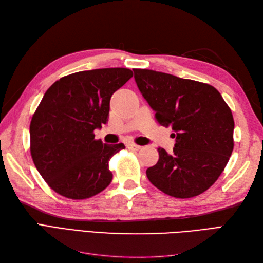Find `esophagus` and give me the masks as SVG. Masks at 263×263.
Listing matches in <instances>:
<instances>
[{
  "instance_id": "obj_1",
  "label": "esophagus",
  "mask_w": 263,
  "mask_h": 263,
  "mask_svg": "<svg viewBox=\"0 0 263 263\" xmlns=\"http://www.w3.org/2000/svg\"><path fill=\"white\" fill-rule=\"evenodd\" d=\"M127 148L133 150V151H138V150L141 149V147L138 146V145H136V144H128V145H127Z\"/></svg>"
}]
</instances>
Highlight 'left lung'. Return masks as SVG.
Segmentation results:
<instances>
[{"mask_svg": "<svg viewBox=\"0 0 263 263\" xmlns=\"http://www.w3.org/2000/svg\"><path fill=\"white\" fill-rule=\"evenodd\" d=\"M142 97L158 123L172 126L173 153L158 148L159 160L147 169L163 193L189 198L218 179L234 149L232 110L214 86L148 69H133Z\"/></svg>", "mask_w": 263, "mask_h": 263, "instance_id": "1", "label": "left lung"}]
</instances>
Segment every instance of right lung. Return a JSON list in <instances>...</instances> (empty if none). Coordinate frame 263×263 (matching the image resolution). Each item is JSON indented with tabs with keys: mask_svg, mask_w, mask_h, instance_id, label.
<instances>
[{
	"mask_svg": "<svg viewBox=\"0 0 263 263\" xmlns=\"http://www.w3.org/2000/svg\"><path fill=\"white\" fill-rule=\"evenodd\" d=\"M133 77L126 68L80 71L46 91L29 126L30 155L54 192L84 200L108 186V161L124 144L106 145L94 130L106 124L109 101Z\"/></svg>",
	"mask_w": 263,
	"mask_h": 263,
	"instance_id": "right-lung-1",
	"label": "right lung"
}]
</instances>
